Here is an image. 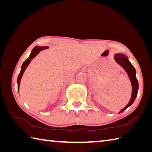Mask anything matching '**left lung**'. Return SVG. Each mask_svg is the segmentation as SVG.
<instances>
[{
	"label": "left lung",
	"mask_w": 152,
	"mask_h": 152,
	"mask_svg": "<svg viewBox=\"0 0 152 152\" xmlns=\"http://www.w3.org/2000/svg\"><path fill=\"white\" fill-rule=\"evenodd\" d=\"M114 59L115 62L119 65H120L125 70V72L127 73L132 86V94L131 99L127 106L119 111V113H121L125 110L128 107H129L131 105H132L135 101V99H136L138 90V82L136 77V70H135L134 67L131 63L128 57L125 55L123 53H115L114 55Z\"/></svg>",
	"instance_id": "left-lung-1"
}]
</instances>
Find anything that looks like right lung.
<instances>
[{"mask_svg": "<svg viewBox=\"0 0 152 152\" xmlns=\"http://www.w3.org/2000/svg\"><path fill=\"white\" fill-rule=\"evenodd\" d=\"M48 46H36L33 48V50H32L31 53L30 54L29 57H28V59L24 61V63H23L21 68V71L20 73H19L18 78V89L19 91V85H20V82H21V79L23 76V74L25 69H27V66L29 63H31V61L33 60V59L34 57H36L37 55L40 53V51H41L42 50H44L45 49H48Z\"/></svg>", "mask_w": 152, "mask_h": 152, "instance_id": "add662e5", "label": "right lung"}]
</instances>
